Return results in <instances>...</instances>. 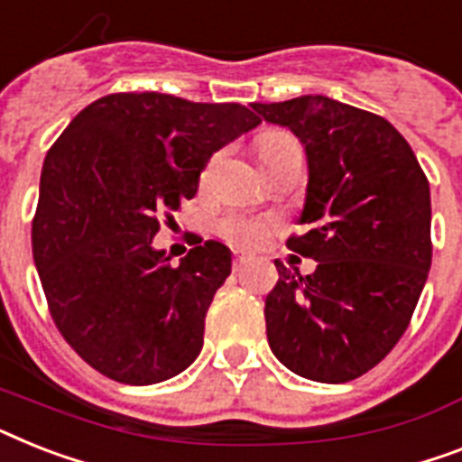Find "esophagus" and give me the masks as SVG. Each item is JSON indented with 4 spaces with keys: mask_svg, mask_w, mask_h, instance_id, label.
Here are the masks:
<instances>
[{
    "mask_svg": "<svg viewBox=\"0 0 462 462\" xmlns=\"http://www.w3.org/2000/svg\"><path fill=\"white\" fill-rule=\"evenodd\" d=\"M244 263H246V256H244V254H235V258H232V268L239 270Z\"/></svg>",
    "mask_w": 462,
    "mask_h": 462,
    "instance_id": "esophagus-1",
    "label": "esophagus"
}]
</instances>
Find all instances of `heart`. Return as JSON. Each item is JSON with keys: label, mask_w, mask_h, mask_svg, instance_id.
Returning a JSON list of instances; mask_svg holds the SVG:
<instances>
[{"label": "heart", "mask_w": 462, "mask_h": 462, "mask_svg": "<svg viewBox=\"0 0 462 462\" xmlns=\"http://www.w3.org/2000/svg\"><path fill=\"white\" fill-rule=\"evenodd\" d=\"M294 140L287 133H268L261 137L258 142V156L263 159L265 153H270L275 146L284 144V142ZM208 175V171L204 172V180ZM270 220L265 218H256V216H244V213H230V216H225V218L218 220L216 225V232H218V237H223L225 242L235 244V246H261L265 239L270 237Z\"/></svg>", "instance_id": "1"}]
</instances>
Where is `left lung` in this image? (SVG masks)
Wrapping results in <instances>:
<instances>
[{
    "label": "left lung",
    "instance_id": "obj_1",
    "mask_svg": "<svg viewBox=\"0 0 462 462\" xmlns=\"http://www.w3.org/2000/svg\"><path fill=\"white\" fill-rule=\"evenodd\" d=\"M290 127L309 156L301 223L287 246L318 261L296 275L282 261L265 296L277 361L306 380H356L396 346L432 265L430 182L413 149L382 116L322 95L254 104Z\"/></svg>",
    "mask_w": 462,
    "mask_h": 462
}]
</instances>
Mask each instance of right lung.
<instances>
[{
  "mask_svg": "<svg viewBox=\"0 0 462 462\" xmlns=\"http://www.w3.org/2000/svg\"><path fill=\"white\" fill-rule=\"evenodd\" d=\"M258 123L242 104L116 92L82 108L47 152L32 258L51 320L101 374L156 384L199 356L230 251L199 239L172 265L152 242L197 194L213 152Z\"/></svg>",
  "mask_w": 462,
  "mask_h": 462,
  "instance_id": "obj_1",
  "label": "right lung"
}]
</instances>
